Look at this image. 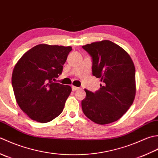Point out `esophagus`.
<instances>
[{"instance_id":"34e87169","label":"esophagus","mask_w":158,"mask_h":158,"mask_svg":"<svg viewBox=\"0 0 158 158\" xmlns=\"http://www.w3.org/2000/svg\"><path fill=\"white\" fill-rule=\"evenodd\" d=\"M72 91H77V90L80 89L79 87H77V86H72Z\"/></svg>"}]
</instances>
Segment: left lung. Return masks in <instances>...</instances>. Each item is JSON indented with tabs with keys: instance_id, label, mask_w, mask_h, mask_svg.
Masks as SVG:
<instances>
[{
	"instance_id": "obj_1",
	"label": "left lung",
	"mask_w": 158,
	"mask_h": 158,
	"mask_svg": "<svg viewBox=\"0 0 158 158\" xmlns=\"http://www.w3.org/2000/svg\"><path fill=\"white\" fill-rule=\"evenodd\" d=\"M82 48L92 56L93 75L102 82L95 93L85 89L82 111L95 123H111L123 117L134 100L133 60L123 48L109 40L93 42Z\"/></svg>"
}]
</instances>
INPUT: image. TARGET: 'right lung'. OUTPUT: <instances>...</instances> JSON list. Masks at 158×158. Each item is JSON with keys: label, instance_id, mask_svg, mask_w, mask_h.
<instances>
[{"label": "right lung", "instance_id": "add662e5", "mask_svg": "<svg viewBox=\"0 0 158 158\" xmlns=\"http://www.w3.org/2000/svg\"><path fill=\"white\" fill-rule=\"evenodd\" d=\"M71 46L39 44L22 56L12 73L15 100L31 119L52 121L63 112L72 87L53 82L62 73Z\"/></svg>", "mask_w": 158, "mask_h": 158}]
</instances>
